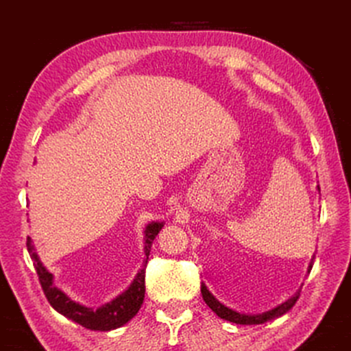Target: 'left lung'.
Wrapping results in <instances>:
<instances>
[{
  "label": "left lung",
  "mask_w": 351,
  "mask_h": 351,
  "mask_svg": "<svg viewBox=\"0 0 351 351\" xmlns=\"http://www.w3.org/2000/svg\"><path fill=\"white\" fill-rule=\"evenodd\" d=\"M311 268H313V261L310 263V266H308V272L311 271ZM201 294H203V299L207 304V306H209L213 313H217L218 317H221L224 320H229V322H234V324H240V325H258V324L268 322V320H271V319L280 317L295 305V302L300 295V293H295L293 297H291V299H288L287 302H283L282 305H278V306L274 308V310H269L266 313L243 314V313H239L235 310H230V308L223 305L221 302L213 297V294L210 293L209 289H207L204 283H201Z\"/></svg>",
  "instance_id": "8db88e82"
}]
</instances>
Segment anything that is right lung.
<instances>
[{
	"label": "right lung",
	"instance_id": "obj_1",
	"mask_svg": "<svg viewBox=\"0 0 351 351\" xmlns=\"http://www.w3.org/2000/svg\"><path fill=\"white\" fill-rule=\"evenodd\" d=\"M162 228L164 223L159 221H152L150 224H147V228L144 230V252L147 258L144 260L142 269L136 274L134 280L130 285L127 291H123L122 294H119L116 299H112L108 304L99 306L97 310L82 304H77V302H74L71 297L64 294L62 289H58L54 285V276H52L40 261L37 251H35V247L32 245L31 237H27L26 245L29 255H31V258L34 261V268L38 274L40 285L41 288H43V293L51 306L54 308L57 313L63 314L64 317L85 326L88 330L110 331L125 325L130 319H133L136 314H138L145 297V266L148 261V255H150L152 243L156 239V235Z\"/></svg>",
	"mask_w": 351,
	"mask_h": 351
}]
</instances>
